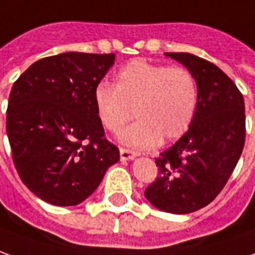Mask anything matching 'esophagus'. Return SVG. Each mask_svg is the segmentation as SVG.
Instances as JSON below:
<instances>
[{
  "label": "esophagus",
  "instance_id": "esophagus-1",
  "mask_svg": "<svg viewBox=\"0 0 255 255\" xmlns=\"http://www.w3.org/2000/svg\"><path fill=\"white\" fill-rule=\"evenodd\" d=\"M119 153H121V160H130L134 159L137 156V152L130 151V149H128V148H121V149H119Z\"/></svg>",
  "mask_w": 255,
  "mask_h": 255
}]
</instances>
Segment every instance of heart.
<instances>
[{
    "instance_id": "obj_1",
    "label": "heart",
    "mask_w": 255,
    "mask_h": 255,
    "mask_svg": "<svg viewBox=\"0 0 255 255\" xmlns=\"http://www.w3.org/2000/svg\"><path fill=\"white\" fill-rule=\"evenodd\" d=\"M97 118L106 130L121 134V141L152 148L177 140L188 130L198 107V84L188 68L136 59L119 70L113 86L100 84L93 95Z\"/></svg>"
}]
</instances>
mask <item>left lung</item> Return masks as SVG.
Wrapping results in <instances>:
<instances>
[{"label": "left lung", "mask_w": 255, "mask_h": 255, "mask_svg": "<svg viewBox=\"0 0 255 255\" xmlns=\"http://www.w3.org/2000/svg\"><path fill=\"white\" fill-rule=\"evenodd\" d=\"M194 74L198 107L188 131L155 158L158 176L145 189L149 203L188 214L216 199L239 160L246 137L245 100L216 64L191 53H166Z\"/></svg>", "instance_id": "8db88e82"}]
</instances>
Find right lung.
Segmentation results:
<instances>
[{
	"mask_svg": "<svg viewBox=\"0 0 255 255\" xmlns=\"http://www.w3.org/2000/svg\"><path fill=\"white\" fill-rule=\"evenodd\" d=\"M114 61V53L49 56L12 86L6 110L12 159L23 184L50 205L84 202L119 160L93 102Z\"/></svg>",
	"mask_w": 255,
	"mask_h": 255,
	"instance_id": "right-lung-1",
	"label": "right lung"
}]
</instances>
